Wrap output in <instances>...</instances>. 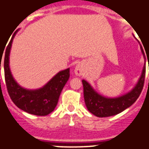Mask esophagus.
Wrapping results in <instances>:
<instances>
[{"label":"esophagus","mask_w":149,"mask_h":149,"mask_svg":"<svg viewBox=\"0 0 149 149\" xmlns=\"http://www.w3.org/2000/svg\"><path fill=\"white\" fill-rule=\"evenodd\" d=\"M83 72H84V68H83V65L81 64H77L76 65V67H75L74 70V72L75 74L77 75V76H81L83 74Z\"/></svg>","instance_id":"1"}]
</instances>
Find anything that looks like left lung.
Returning <instances> with one entry per match:
<instances>
[{
    "instance_id": "obj_1",
    "label": "left lung",
    "mask_w": 149,
    "mask_h": 149,
    "mask_svg": "<svg viewBox=\"0 0 149 149\" xmlns=\"http://www.w3.org/2000/svg\"><path fill=\"white\" fill-rule=\"evenodd\" d=\"M140 46L144 58L146 60L143 49L141 45ZM145 77H146V63L144 65L141 77L134 88L126 94L114 98L105 97L104 96L100 95L93 90L88 82L83 79L82 83L84 86V101L87 110L91 113L99 118L113 116L122 112L125 109L132 106L139 98L143 89Z\"/></svg>"
}]
</instances>
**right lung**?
<instances>
[{
    "instance_id": "obj_1",
    "label": "right lung",
    "mask_w": 149,
    "mask_h": 149,
    "mask_svg": "<svg viewBox=\"0 0 149 149\" xmlns=\"http://www.w3.org/2000/svg\"><path fill=\"white\" fill-rule=\"evenodd\" d=\"M6 48L3 70L8 93L14 104L22 111L37 116H45L54 111L63 87L70 78V69L58 72L45 86L37 90H27L17 84L13 78L9 66V56L13 38ZM3 56V55H2ZM2 56H1V58ZM1 67V63H0Z\"/></svg>"
}]
</instances>
